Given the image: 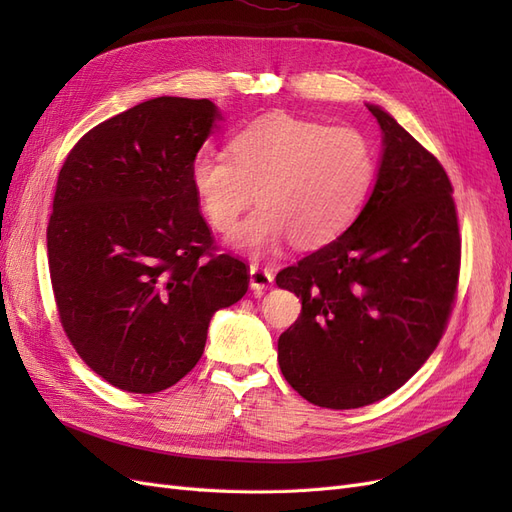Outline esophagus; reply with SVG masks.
Returning <instances> with one entry per match:
<instances>
[{
	"instance_id": "obj_1",
	"label": "esophagus",
	"mask_w": 512,
	"mask_h": 512,
	"mask_svg": "<svg viewBox=\"0 0 512 512\" xmlns=\"http://www.w3.org/2000/svg\"><path fill=\"white\" fill-rule=\"evenodd\" d=\"M273 284V273L265 267L252 265L250 267V288L254 290V294H265V290H269Z\"/></svg>"
}]
</instances>
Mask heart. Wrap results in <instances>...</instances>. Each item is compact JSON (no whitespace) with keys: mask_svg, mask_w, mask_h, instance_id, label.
<instances>
[{"mask_svg":"<svg viewBox=\"0 0 512 512\" xmlns=\"http://www.w3.org/2000/svg\"><path fill=\"white\" fill-rule=\"evenodd\" d=\"M376 151L356 128L273 113L230 138L228 156L200 151L190 185L209 224L232 232L235 250L265 256L286 239L318 247L359 218L376 181Z\"/></svg>","mask_w":512,"mask_h":512,"instance_id":"1","label":"heart"}]
</instances>
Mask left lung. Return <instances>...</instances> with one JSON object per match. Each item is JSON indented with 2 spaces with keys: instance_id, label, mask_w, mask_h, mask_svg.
Segmentation results:
<instances>
[{
  "instance_id": "obj_1",
  "label": "left lung",
  "mask_w": 512,
  "mask_h": 512,
  "mask_svg": "<svg viewBox=\"0 0 512 512\" xmlns=\"http://www.w3.org/2000/svg\"><path fill=\"white\" fill-rule=\"evenodd\" d=\"M374 190L342 235L275 284L301 297V316L277 339L288 384L331 410L395 393L436 350L453 309L461 239L442 164L378 104Z\"/></svg>"
}]
</instances>
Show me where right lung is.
I'll return each mask as SVG.
<instances>
[{
  "mask_svg": "<svg viewBox=\"0 0 512 512\" xmlns=\"http://www.w3.org/2000/svg\"><path fill=\"white\" fill-rule=\"evenodd\" d=\"M222 121L211 100L162 96L89 130L59 170L46 230L61 324L81 359L128 393L177 384L218 309L250 275L211 254L190 164Z\"/></svg>",
  "mask_w": 512,
  "mask_h": 512,
  "instance_id": "right-lung-1",
  "label": "right lung"
}]
</instances>
